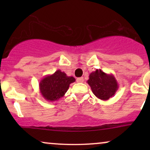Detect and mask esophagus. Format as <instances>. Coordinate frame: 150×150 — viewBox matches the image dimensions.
<instances>
[{
  "mask_svg": "<svg viewBox=\"0 0 150 150\" xmlns=\"http://www.w3.org/2000/svg\"><path fill=\"white\" fill-rule=\"evenodd\" d=\"M77 82H78V83H82V82H84V79L83 77H79V78H77Z\"/></svg>",
  "mask_w": 150,
  "mask_h": 150,
  "instance_id": "1",
  "label": "esophagus"
}]
</instances>
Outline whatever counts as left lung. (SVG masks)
I'll return each mask as SVG.
<instances>
[{
  "label": "left lung",
  "instance_id": "obj_1",
  "mask_svg": "<svg viewBox=\"0 0 150 150\" xmlns=\"http://www.w3.org/2000/svg\"><path fill=\"white\" fill-rule=\"evenodd\" d=\"M93 94L101 100L106 101L114 96L118 89V84L112 74H107L97 69L89 74L87 81Z\"/></svg>",
  "mask_w": 150,
  "mask_h": 150
}]
</instances>
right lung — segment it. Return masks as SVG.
<instances>
[{"instance_id": "obj_1", "label": "right lung", "mask_w": 150, "mask_h": 150, "mask_svg": "<svg viewBox=\"0 0 150 150\" xmlns=\"http://www.w3.org/2000/svg\"><path fill=\"white\" fill-rule=\"evenodd\" d=\"M75 81L72 76L57 70L52 75H47L39 82V91L46 101H56L65 95L70 85Z\"/></svg>"}]
</instances>
